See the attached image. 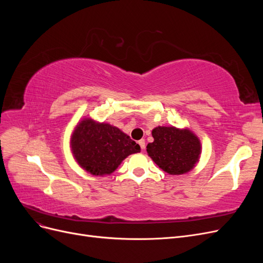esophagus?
<instances>
[{"instance_id": "34e87169", "label": "esophagus", "mask_w": 263, "mask_h": 263, "mask_svg": "<svg viewBox=\"0 0 263 263\" xmlns=\"http://www.w3.org/2000/svg\"><path fill=\"white\" fill-rule=\"evenodd\" d=\"M138 144H139V146H140V148L144 150L145 149V147H146V142H145V140L144 139H140L139 141H138Z\"/></svg>"}]
</instances>
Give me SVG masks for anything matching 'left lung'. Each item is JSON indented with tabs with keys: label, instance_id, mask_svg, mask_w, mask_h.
<instances>
[{
	"label": "left lung",
	"instance_id": "left-lung-1",
	"mask_svg": "<svg viewBox=\"0 0 263 263\" xmlns=\"http://www.w3.org/2000/svg\"><path fill=\"white\" fill-rule=\"evenodd\" d=\"M154 141L147 145L148 156L164 172L181 176L193 170L202 154L201 140L189 128L158 126L151 132Z\"/></svg>",
	"mask_w": 263,
	"mask_h": 263
}]
</instances>
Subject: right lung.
I'll return each mask as SVG.
<instances>
[{
  "label": "right lung",
  "mask_w": 263,
  "mask_h": 263,
  "mask_svg": "<svg viewBox=\"0 0 263 263\" xmlns=\"http://www.w3.org/2000/svg\"><path fill=\"white\" fill-rule=\"evenodd\" d=\"M71 153L79 166L95 177L112 174L129 155L140 147L117 127L83 117L70 137Z\"/></svg>",
  "instance_id": "add662e5"
}]
</instances>
